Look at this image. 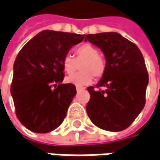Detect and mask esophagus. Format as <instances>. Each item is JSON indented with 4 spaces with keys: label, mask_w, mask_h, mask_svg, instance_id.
Listing matches in <instances>:
<instances>
[{
    "label": "esophagus",
    "mask_w": 160,
    "mask_h": 160,
    "mask_svg": "<svg viewBox=\"0 0 160 160\" xmlns=\"http://www.w3.org/2000/svg\"><path fill=\"white\" fill-rule=\"evenodd\" d=\"M76 91L79 92V91H82V90H84V87H81V86H76Z\"/></svg>",
    "instance_id": "esophagus-1"
}]
</instances>
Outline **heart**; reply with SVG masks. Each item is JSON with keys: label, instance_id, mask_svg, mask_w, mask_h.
I'll list each match as a JSON object with an SVG mask.
<instances>
[{"label": "heart", "instance_id": "b5f03b06", "mask_svg": "<svg viewBox=\"0 0 160 160\" xmlns=\"http://www.w3.org/2000/svg\"><path fill=\"white\" fill-rule=\"evenodd\" d=\"M76 58L70 55H66L62 61V66L64 71L71 75L78 68V64H80L79 71L72 76L66 78V82L68 84H75L76 86H83L91 84L95 78H101L105 74L106 71V61L100 55L99 49L89 44L81 45L77 47L75 50Z\"/></svg>", "mask_w": 160, "mask_h": 160}]
</instances>
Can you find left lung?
Segmentation results:
<instances>
[{
    "label": "left lung",
    "mask_w": 160,
    "mask_h": 160,
    "mask_svg": "<svg viewBox=\"0 0 160 160\" xmlns=\"http://www.w3.org/2000/svg\"><path fill=\"white\" fill-rule=\"evenodd\" d=\"M106 58V71L96 87L89 86L86 112L94 125L110 132L127 129L146 102L148 75L139 48L116 32L86 35Z\"/></svg>",
    "instance_id": "obj_1"
}]
</instances>
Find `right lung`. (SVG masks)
I'll use <instances>...</instances> for the list:
<instances>
[{
  "mask_svg": "<svg viewBox=\"0 0 160 160\" xmlns=\"http://www.w3.org/2000/svg\"><path fill=\"white\" fill-rule=\"evenodd\" d=\"M84 38L76 33L43 30L20 49L13 66L11 93L17 118L29 131L52 132L66 118L76 90L75 84H62V61Z\"/></svg>",
  "mask_w": 160,
  "mask_h": 160,
  "instance_id": "add662e5",
  "label": "right lung"
}]
</instances>
